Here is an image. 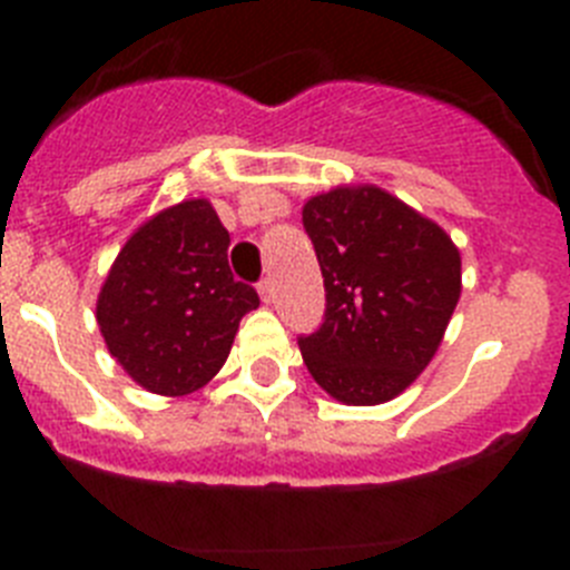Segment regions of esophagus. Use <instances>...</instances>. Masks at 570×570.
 <instances>
[{
	"mask_svg": "<svg viewBox=\"0 0 570 570\" xmlns=\"http://www.w3.org/2000/svg\"><path fill=\"white\" fill-rule=\"evenodd\" d=\"M259 296H262V302H265V305H271V302H274V296H276L274 282H271V279H262V282H259Z\"/></svg>",
	"mask_w": 570,
	"mask_h": 570,
	"instance_id": "esophagus-1",
	"label": "esophagus"
}]
</instances>
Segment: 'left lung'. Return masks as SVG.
Instances as JSON below:
<instances>
[{"label":"left lung","mask_w":570,"mask_h":570,"mask_svg":"<svg viewBox=\"0 0 570 570\" xmlns=\"http://www.w3.org/2000/svg\"><path fill=\"white\" fill-rule=\"evenodd\" d=\"M302 225L325 279V322L302 360L342 405H382L434 360L462 294V256L434 223L376 185L311 196Z\"/></svg>","instance_id":"left-lung-1"}]
</instances>
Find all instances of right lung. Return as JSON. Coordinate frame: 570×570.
Returning a JSON list of instances; mask_svg holds the SVG:
<instances>
[{"label":"right lung","instance_id":"right-lung-1","mask_svg":"<svg viewBox=\"0 0 570 570\" xmlns=\"http://www.w3.org/2000/svg\"><path fill=\"white\" fill-rule=\"evenodd\" d=\"M230 234L208 199L145 219L116 254L97 322L125 374L159 396H185L225 365L239 320L259 308L228 268Z\"/></svg>","mask_w":570,"mask_h":570}]
</instances>
